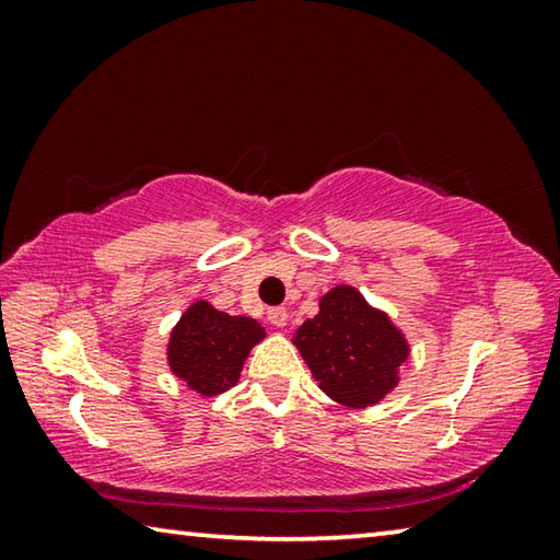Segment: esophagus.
I'll return each instance as SVG.
<instances>
[{"label": "esophagus", "instance_id": "obj_1", "mask_svg": "<svg viewBox=\"0 0 560 560\" xmlns=\"http://www.w3.org/2000/svg\"><path fill=\"white\" fill-rule=\"evenodd\" d=\"M267 318H269L271 326L283 328V326H287L289 314H287V308H283V306H277V308H269V311H267Z\"/></svg>", "mask_w": 560, "mask_h": 560}]
</instances>
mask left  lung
I'll return each instance as SVG.
<instances>
[{"label":"left lung","mask_w":560,"mask_h":560,"mask_svg":"<svg viewBox=\"0 0 560 560\" xmlns=\"http://www.w3.org/2000/svg\"><path fill=\"white\" fill-rule=\"evenodd\" d=\"M293 343L320 390L350 407H368L390 393L407 360L405 338L350 287L328 291L318 316L296 330Z\"/></svg>","instance_id":"8db88e82"}]
</instances>
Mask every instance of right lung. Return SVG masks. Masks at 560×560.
I'll return each instance as SVG.
<instances>
[{"label": "right lung", "mask_w": 560, "mask_h": 560, "mask_svg": "<svg viewBox=\"0 0 560 560\" xmlns=\"http://www.w3.org/2000/svg\"><path fill=\"white\" fill-rule=\"evenodd\" d=\"M261 338L264 328L254 318L222 314L207 301H197L170 336V368L192 390L220 395L240 381L246 355Z\"/></svg>", "instance_id": "add662e5"}]
</instances>
